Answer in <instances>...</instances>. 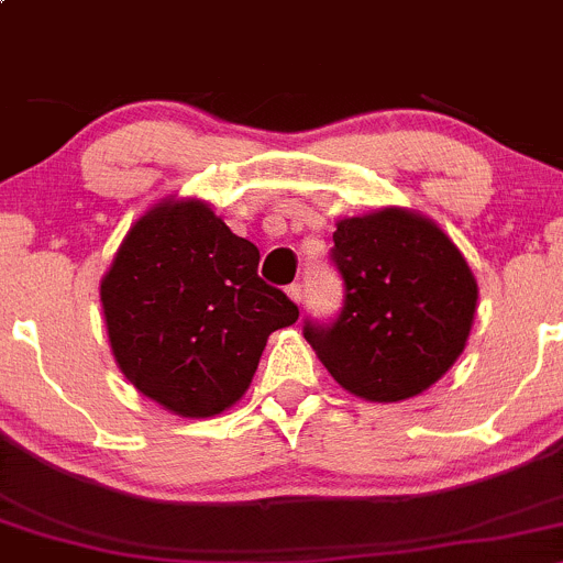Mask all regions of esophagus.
<instances>
[{
	"label": "esophagus",
	"instance_id": "34e87169",
	"mask_svg": "<svg viewBox=\"0 0 563 563\" xmlns=\"http://www.w3.org/2000/svg\"><path fill=\"white\" fill-rule=\"evenodd\" d=\"M288 297L297 301V305L305 299V288H301V283H291V286H288Z\"/></svg>",
	"mask_w": 563,
	"mask_h": 563
}]
</instances>
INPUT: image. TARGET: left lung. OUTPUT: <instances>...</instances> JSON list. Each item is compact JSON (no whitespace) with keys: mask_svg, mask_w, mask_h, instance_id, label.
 Instances as JSON below:
<instances>
[{"mask_svg":"<svg viewBox=\"0 0 563 563\" xmlns=\"http://www.w3.org/2000/svg\"><path fill=\"white\" fill-rule=\"evenodd\" d=\"M331 262L345 301L331 323L305 321V340L336 383L366 401L423 394L464 353L477 280L431 218L380 207L336 221Z\"/></svg>","mask_w":563,"mask_h":563,"instance_id":"left-lung-1","label":"left lung"}]
</instances>
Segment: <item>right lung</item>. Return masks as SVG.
Segmentation results:
<instances>
[{
  "instance_id": "right-lung-1",
  "label": "right lung",
  "mask_w": 563,
  "mask_h": 563,
  "mask_svg": "<svg viewBox=\"0 0 563 563\" xmlns=\"http://www.w3.org/2000/svg\"><path fill=\"white\" fill-rule=\"evenodd\" d=\"M256 269L258 247L210 205L164 199L151 207L123 236L99 288L126 380L183 418L236 405L266 336L299 318V307Z\"/></svg>"
}]
</instances>
